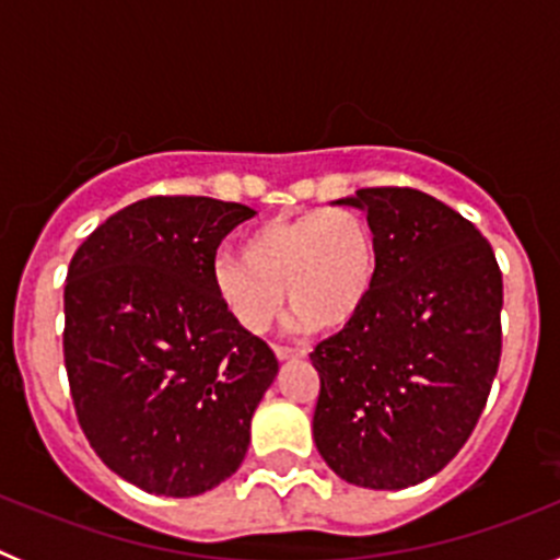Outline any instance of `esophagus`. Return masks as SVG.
Masks as SVG:
<instances>
[{"instance_id": "obj_1", "label": "esophagus", "mask_w": 560, "mask_h": 560, "mask_svg": "<svg viewBox=\"0 0 560 560\" xmlns=\"http://www.w3.org/2000/svg\"><path fill=\"white\" fill-rule=\"evenodd\" d=\"M275 355L280 361H289V359H303L305 350H296V348H283V345H275Z\"/></svg>"}]
</instances>
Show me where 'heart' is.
Masks as SVG:
<instances>
[{"label":"heart","instance_id":"obj_1","mask_svg":"<svg viewBox=\"0 0 560 560\" xmlns=\"http://www.w3.org/2000/svg\"><path fill=\"white\" fill-rule=\"evenodd\" d=\"M378 277V244L364 215L345 207L271 219L241 237V255L221 252L210 283L232 323L264 334L283 289L296 328L339 330L361 314Z\"/></svg>","mask_w":560,"mask_h":560}]
</instances>
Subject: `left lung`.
Returning <instances> with one entry per match:
<instances>
[{"mask_svg":"<svg viewBox=\"0 0 560 560\" xmlns=\"http://www.w3.org/2000/svg\"><path fill=\"white\" fill-rule=\"evenodd\" d=\"M373 294L311 353L314 443L330 471L373 491L434 477L477 427L502 355V271L459 212L412 187H364Z\"/></svg>","mask_w":560,"mask_h":560,"instance_id":"8db88e82","label":"left lung"}]
</instances>
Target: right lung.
Here are the masks:
<instances>
[{
	"label": "right lung",
	"instance_id": "right-lung-1",
	"mask_svg": "<svg viewBox=\"0 0 560 560\" xmlns=\"http://www.w3.org/2000/svg\"><path fill=\"white\" fill-rule=\"evenodd\" d=\"M255 215L207 196H151L114 212L63 285V361L89 446L156 497H199L237 471L277 375L264 339L212 291L219 244Z\"/></svg>",
	"mask_w": 560,
	"mask_h": 560
}]
</instances>
